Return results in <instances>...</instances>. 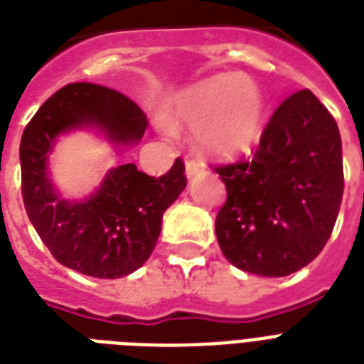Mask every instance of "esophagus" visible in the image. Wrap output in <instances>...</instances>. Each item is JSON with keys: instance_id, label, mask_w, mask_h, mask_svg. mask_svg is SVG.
Instances as JSON below:
<instances>
[{"instance_id": "esophagus-1", "label": "esophagus", "mask_w": 364, "mask_h": 364, "mask_svg": "<svg viewBox=\"0 0 364 364\" xmlns=\"http://www.w3.org/2000/svg\"><path fill=\"white\" fill-rule=\"evenodd\" d=\"M200 170H202V166L196 160H185V176H187V179H194L200 173Z\"/></svg>"}]
</instances>
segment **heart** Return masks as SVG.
I'll use <instances>...</instances> for the list:
<instances>
[{"label":"heart","mask_w":364,"mask_h":364,"mask_svg":"<svg viewBox=\"0 0 364 364\" xmlns=\"http://www.w3.org/2000/svg\"><path fill=\"white\" fill-rule=\"evenodd\" d=\"M264 96L243 73L215 75L176 94L168 119L176 126H196V143L215 156H238L253 147L264 124Z\"/></svg>","instance_id":"1"}]
</instances>
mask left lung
Here are the masks:
<instances>
[{
  "label": "left lung",
  "instance_id": "8db88e82",
  "mask_svg": "<svg viewBox=\"0 0 364 364\" xmlns=\"http://www.w3.org/2000/svg\"><path fill=\"white\" fill-rule=\"evenodd\" d=\"M215 171L227 185L215 234L228 262L283 277L321 253L342 204L344 168L338 124L310 90L277 107L251 162Z\"/></svg>",
  "mask_w": 364,
  "mask_h": 364
}]
</instances>
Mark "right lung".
<instances>
[{
    "label": "right lung",
    "mask_w": 364,
    "mask_h": 364,
    "mask_svg": "<svg viewBox=\"0 0 364 364\" xmlns=\"http://www.w3.org/2000/svg\"><path fill=\"white\" fill-rule=\"evenodd\" d=\"M147 117L124 94L73 82L39 107L20 139L22 198L39 238L60 264L85 276L115 279L151 257L162 215L187 187L179 159L162 177L132 162L111 168L90 196L64 198L48 173L56 139L73 130H96L122 153L147 130Z\"/></svg>",
    "instance_id": "right-lung-1"
}]
</instances>
